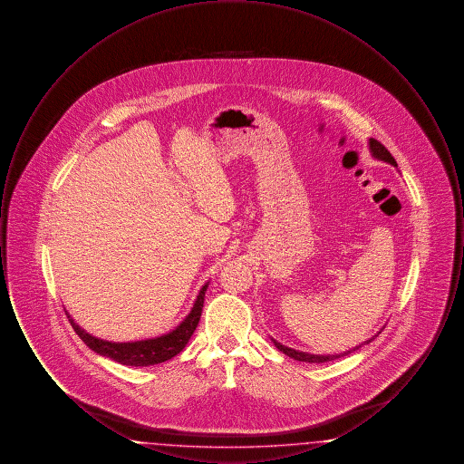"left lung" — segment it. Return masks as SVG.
Wrapping results in <instances>:
<instances>
[{
    "label": "left lung",
    "mask_w": 464,
    "mask_h": 464,
    "mask_svg": "<svg viewBox=\"0 0 464 464\" xmlns=\"http://www.w3.org/2000/svg\"><path fill=\"white\" fill-rule=\"evenodd\" d=\"M371 151H372V155L375 158H379V160H384V161H388V163H392V165H397V161H395V158L392 156V153L379 142V140H375V139H371ZM375 337V335H374ZM372 337V339H374ZM372 339H369V341H365L363 344H369ZM276 344V348L280 350V352H284V353L288 354L290 358H294V360H299V362H309V363H324V362H332V360H335V358H341V356H346L348 353H352L354 350H358L360 346H363V344H360V346H356L353 350H350V352H346V353L341 354H309L303 353V352H295V350H292V348H287V346H282L280 343H275Z\"/></svg>",
    "instance_id": "1"
}]
</instances>
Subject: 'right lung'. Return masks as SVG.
Wrapping results in <instances>:
<instances>
[{"instance_id":"obj_1","label":"right lung","mask_w":464,"mask_h":464,"mask_svg":"<svg viewBox=\"0 0 464 464\" xmlns=\"http://www.w3.org/2000/svg\"><path fill=\"white\" fill-rule=\"evenodd\" d=\"M207 287H208V284L201 287L191 313L184 318V322L177 327L176 331L169 332V334H165L161 337H156V339H148V341H135V343H110V341H102V339H97V337L90 335L83 329H80L74 324V320L67 313L66 314L74 332L80 335V339L89 346L90 350H93L95 353L108 356L111 360L118 362V363H123V365L148 367V365L167 362V360L174 358L176 354L180 353L184 350V346L191 339L193 332L197 331Z\"/></svg>"}]
</instances>
